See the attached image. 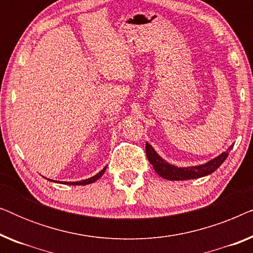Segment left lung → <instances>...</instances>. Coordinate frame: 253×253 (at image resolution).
Returning a JSON list of instances; mask_svg holds the SVG:
<instances>
[{
	"mask_svg": "<svg viewBox=\"0 0 253 253\" xmlns=\"http://www.w3.org/2000/svg\"><path fill=\"white\" fill-rule=\"evenodd\" d=\"M234 145L228 148V151L221 153L219 157H216L213 160H211L205 165L195 166V167H188V168H177L175 166L169 165L168 162H166L164 159L160 158L157 152L154 151V148L151 146L150 144L146 143V157L148 161L151 162V165H153L154 170L158 172L161 177L169 181H184V179H192V178H198L203 177V176L212 174L213 171H215L221 165L223 164V161L226 160L231 148Z\"/></svg>",
	"mask_w": 253,
	"mask_h": 253,
	"instance_id": "1",
	"label": "left lung"
}]
</instances>
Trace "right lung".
I'll return each mask as SVG.
<instances>
[{"label":"right lung","mask_w":253,"mask_h":253,"mask_svg":"<svg viewBox=\"0 0 253 253\" xmlns=\"http://www.w3.org/2000/svg\"><path fill=\"white\" fill-rule=\"evenodd\" d=\"M106 168H107V167L103 168L101 171H99L98 174L94 175V176H93V177H91V178L83 179V181H79V182H64V184H69V185H86V184H91V183L95 182L96 179H99L100 177H101V176L103 175V172H105V170H106ZM50 181H51V179H50Z\"/></svg>","instance_id":"1"}]
</instances>
